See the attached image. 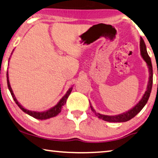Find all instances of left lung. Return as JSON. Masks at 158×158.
<instances>
[{
	"mask_svg": "<svg viewBox=\"0 0 158 158\" xmlns=\"http://www.w3.org/2000/svg\"><path fill=\"white\" fill-rule=\"evenodd\" d=\"M140 52H141V55H142L143 60L145 61V62L147 63L149 68V72H150V77H149V81H148V85L147 87V91H145L144 95H143L142 99H141L139 103L135 106V107H133V109H131L128 111H127L124 114L118 115V116H106V115H102L98 113H96L94 109L90 106L91 108L92 111L96 114V116H97L98 118L102 119L103 121H109V122H126L128 121L131 118H133V117H135L138 113H139L141 110L143 109V108L145 106V105L146 104L148 98L150 97V93H151L152 90V66L151 63V60L150 57L148 55L146 49V45H145V42L143 40V38H140Z\"/></svg>",
	"mask_w": 158,
	"mask_h": 158,
	"instance_id": "left-lung-1",
	"label": "left lung"
}]
</instances>
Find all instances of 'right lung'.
Segmentation results:
<instances>
[{"mask_svg": "<svg viewBox=\"0 0 158 158\" xmlns=\"http://www.w3.org/2000/svg\"><path fill=\"white\" fill-rule=\"evenodd\" d=\"M12 54V53H11ZM7 83H8V89L9 91H10V92L11 94V96L13 98L14 101H15V102L16 103V104H17L19 107H20V109L23 110V111H24L25 113H26V114H29L30 116H32L35 118H37V119H40V120H43V119H48L49 118H52V117H54V116H56V115H58L61 112V110H62V107L64 106L66 102H67L68 97H69L70 93L72 92V87H71L69 90L67 91V94H65V95L63 96L62 99H61L59 103L56 104L55 106H54L53 108H52V109H49L48 110H46V111H44V112H36V111H32V110H27L25 109V108H23L22 106H21L20 103H18V102L16 99L15 96H14V94L13 93V90H12L10 85V82H9V79H8V73L7 72Z\"/></svg>", "mask_w": 158, "mask_h": 158, "instance_id": "obj_1", "label": "right lung"}]
</instances>
